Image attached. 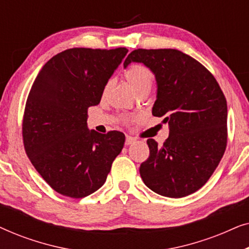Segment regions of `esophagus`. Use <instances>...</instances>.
Returning a JSON list of instances; mask_svg holds the SVG:
<instances>
[{
  "label": "esophagus",
  "mask_w": 249,
  "mask_h": 249,
  "mask_svg": "<svg viewBox=\"0 0 249 249\" xmlns=\"http://www.w3.org/2000/svg\"><path fill=\"white\" fill-rule=\"evenodd\" d=\"M135 142H136V138L131 137V136H127V137H125V145H131L134 144Z\"/></svg>",
  "instance_id": "esophagus-1"
}]
</instances>
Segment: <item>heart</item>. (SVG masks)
<instances>
[{
  "instance_id": "obj_1",
  "label": "heart",
  "mask_w": 249,
  "mask_h": 249,
  "mask_svg": "<svg viewBox=\"0 0 249 249\" xmlns=\"http://www.w3.org/2000/svg\"><path fill=\"white\" fill-rule=\"evenodd\" d=\"M124 79L127 80V83L130 85V87L134 89L136 94L141 93H148L151 90L154 83V77L151 70L147 67H145L144 64L141 63H132L129 66L124 72ZM110 87V83L105 86L103 93H107V90ZM124 121L127 124L129 121V118H124Z\"/></svg>"
}]
</instances>
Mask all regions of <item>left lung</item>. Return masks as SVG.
Returning a JSON list of instances; mask_svg holds the SVG:
<instances>
[{
	"label": "left lung",
	"instance_id": "left-lung-1",
	"mask_svg": "<svg viewBox=\"0 0 249 249\" xmlns=\"http://www.w3.org/2000/svg\"><path fill=\"white\" fill-rule=\"evenodd\" d=\"M155 74L154 117L169 124L162 146L147 139L149 156L139 168L142 181L159 195L180 198L205 185L227 147V101L213 74L198 61L173 49H138L124 60Z\"/></svg>",
	"mask_w": 249,
	"mask_h": 249
}]
</instances>
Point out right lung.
I'll return each instance as SVG.
<instances>
[{
  "label": "right lung",
  "instance_id": "obj_1",
  "mask_svg": "<svg viewBox=\"0 0 249 249\" xmlns=\"http://www.w3.org/2000/svg\"><path fill=\"white\" fill-rule=\"evenodd\" d=\"M125 47H74L47 61L26 102L22 138L30 162L56 193L83 198L104 185L125 141L120 131L87 128V110L100 103Z\"/></svg>",
  "mask_w": 249,
  "mask_h": 249
}]
</instances>
